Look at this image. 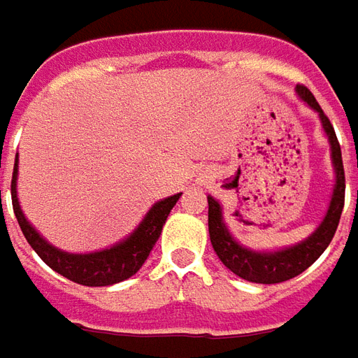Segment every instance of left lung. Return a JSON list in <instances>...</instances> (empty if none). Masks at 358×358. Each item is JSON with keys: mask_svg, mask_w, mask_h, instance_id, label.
<instances>
[{"mask_svg": "<svg viewBox=\"0 0 358 358\" xmlns=\"http://www.w3.org/2000/svg\"><path fill=\"white\" fill-rule=\"evenodd\" d=\"M297 93L307 105L319 113L323 129H325L329 142H331L333 164H335V170H337V184H335V192H333V200H331V206H329V212H327L323 224L315 229L313 236H309L301 243L287 248V250H281V252H250V250L241 248L240 243L229 236L228 228H226V224L222 220L220 203L214 198H208V206H210V210H208V228H210V240H212V245L216 250L217 257L222 259V264L226 265L229 271H234L236 275H240L245 281H252V283H265V285L281 283V281H287L291 278H297L309 265H313L333 240L337 226H339L341 214H343V206H345V168H343L341 144L337 141L335 129H333L329 117L323 113V108L319 106L313 93L305 85H297Z\"/></svg>", "mask_w": 358, "mask_h": 358, "instance_id": "obj_1", "label": "left lung"}]
</instances>
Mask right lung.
<instances>
[{"mask_svg":"<svg viewBox=\"0 0 358 358\" xmlns=\"http://www.w3.org/2000/svg\"><path fill=\"white\" fill-rule=\"evenodd\" d=\"M15 180H17V160L13 166V180H11V203H13V214L17 217L19 228L23 231L25 240L29 241L35 253L49 265L53 271L61 273L63 278L71 279L80 285L89 287H103V285H113L118 281H124L130 275H134L142 264L146 262L150 250L155 248L156 240L160 238L162 226L166 222L170 210L176 206L182 194H174L170 198H164L150 208V212L142 220V224L130 234V238L118 243L110 250L94 253H67L49 245L47 241L29 226L25 220L17 202V192H15ZM1 194V192H0Z\"/></svg>","mask_w":358,"mask_h":358,"instance_id":"right-lung-1","label":"right lung"}]
</instances>
